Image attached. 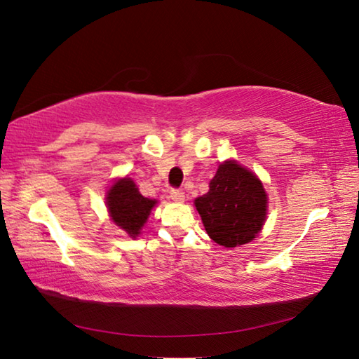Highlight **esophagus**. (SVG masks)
Segmentation results:
<instances>
[{
  "instance_id": "1",
  "label": "esophagus",
  "mask_w": 359,
  "mask_h": 359,
  "mask_svg": "<svg viewBox=\"0 0 359 359\" xmlns=\"http://www.w3.org/2000/svg\"><path fill=\"white\" fill-rule=\"evenodd\" d=\"M169 198H171L174 202H184L185 193L182 190H177V188H172V190L169 191Z\"/></svg>"
}]
</instances>
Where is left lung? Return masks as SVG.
<instances>
[{"label": "left lung", "instance_id": "left-lung-1", "mask_svg": "<svg viewBox=\"0 0 359 359\" xmlns=\"http://www.w3.org/2000/svg\"><path fill=\"white\" fill-rule=\"evenodd\" d=\"M207 194L194 201L213 242L233 248L257 236L266 218V194L260 180L236 161H224Z\"/></svg>", "mask_w": 359, "mask_h": 359}]
</instances>
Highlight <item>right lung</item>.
<instances>
[{
	"instance_id": "right-lung-1",
	"label": "right lung",
	"mask_w": 359,
	"mask_h": 359,
	"mask_svg": "<svg viewBox=\"0 0 359 359\" xmlns=\"http://www.w3.org/2000/svg\"><path fill=\"white\" fill-rule=\"evenodd\" d=\"M157 201L144 198L132 179H121L108 191L107 205L114 223L130 237H136Z\"/></svg>"
}]
</instances>
